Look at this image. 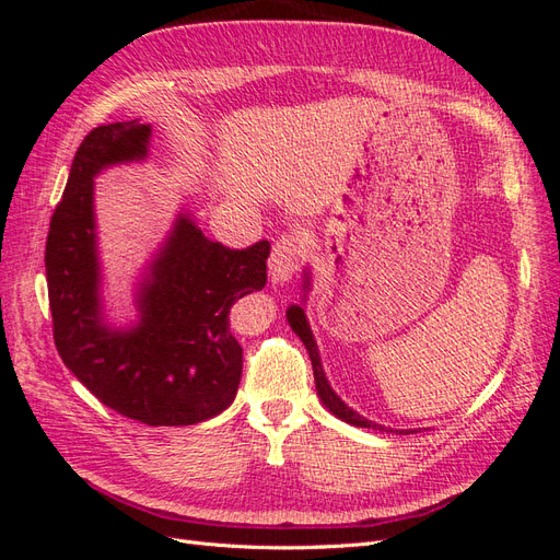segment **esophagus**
<instances>
[{"label": "esophagus", "instance_id": "obj_1", "mask_svg": "<svg viewBox=\"0 0 560 560\" xmlns=\"http://www.w3.org/2000/svg\"><path fill=\"white\" fill-rule=\"evenodd\" d=\"M301 254V243L294 235H282L276 241L273 254L268 259V278L276 287H284L292 280V273L296 268V259Z\"/></svg>", "mask_w": 560, "mask_h": 560}]
</instances>
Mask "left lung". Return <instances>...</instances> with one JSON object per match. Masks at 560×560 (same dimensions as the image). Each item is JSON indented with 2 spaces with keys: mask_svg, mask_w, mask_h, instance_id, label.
<instances>
[{
  "mask_svg": "<svg viewBox=\"0 0 560 560\" xmlns=\"http://www.w3.org/2000/svg\"><path fill=\"white\" fill-rule=\"evenodd\" d=\"M311 292V270L306 268L303 270V301L301 303H292L290 308H287V322H290V327L294 329V334L301 338L303 346H306L308 354H311V362H313V374H315V387H317V397L322 399V404L327 406V409L350 425L354 428H371V430H381V432H399V434H413L416 430H393V428H385V425H376V422L366 420L364 416H360L354 409L338 397L334 393V387L329 385L327 376H325V369H322V360H319V352H317V343H315V336L311 331L308 325V317H306V299Z\"/></svg>",
  "mask_w": 560,
  "mask_h": 560,
  "instance_id": "1",
  "label": "left lung"
}]
</instances>
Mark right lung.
I'll return each mask as SVG.
<instances>
[{
	"mask_svg": "<svg viewBox=\"0 0 560 560\" xmlns=\"http://www.w3.org/2000/svg\"><path fill=\"white\" fill-rule=\"evenodd\" d=\"M151 126L93 128L72 161L46 238L54 338L65 366L116 413L144 425H196L229 409L243 374V348L229 311L266 284V241L247 249L212 243L179 210L135 282L138 319L107 317L97 249L95 177L149 154Z\"/></svg>",
	"mask_w": 560,
	"mask_h": 560,
	"instance_id": "obj_1",
	"label": "right lung"
}]
</instances>
